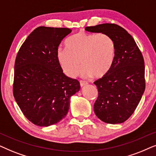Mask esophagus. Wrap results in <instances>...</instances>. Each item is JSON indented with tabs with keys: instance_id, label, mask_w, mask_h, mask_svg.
I'll return each mask as SVG.
<instances>
[{
	"instance_id": "esophagus-1",
	"label": "esophagus",
	"mask_w": 156,
	"mask_h": 156,
	"mask_svg": "<svg viewBox=\"0 0 156 156\" xmlns=\"http://www.w3.org/2000/svg\"><path fill=\"white\" fill-rule=\"evenodd\" d=\"M87 85V82L86 81H83V80H80V86L81 87H83L84 86H86Z\"/></svg>"
}]
</instances>
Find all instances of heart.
<instances>
[{
    "instance_id": "heart-1",
    "label": "heart",
    "mask_w": 156,
    "mask_h": 156,
    "mask_svg": "<svg viewBox=\"0 0 156 156\" xmlns=\"http://www.w3.org/2000/svg\"><path fill=\"white\" fill-rule=\"evenodd\" d=\"M66 48L58 51L57 58L63 72L75 77L80 66L83 77L101 78L113 68L115 51L113 41L104 34L79 32L65 43Z\"/></svg>"
}]
</instances>
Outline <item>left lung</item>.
<instances>
[{
	"label": "left lung",
	"mask_w": 156,
	"mask_h": 156,
	"mask_svg": "<svg viewBox=\"0 0 156 156\" xmlns=\"http://www.w3.org/2000/svg\"><path fill=\"white\" fill-rule=\"evenodd\" d=\"M85 29L106 35L115 45L113 68L94 82L98 90L94 104L95 115L107 123H123L133 113L146 88L142 53L133 38L118 25L103 23Z\"/></svg>",
	"instance_id": "8db88e82"
}]
</instances>
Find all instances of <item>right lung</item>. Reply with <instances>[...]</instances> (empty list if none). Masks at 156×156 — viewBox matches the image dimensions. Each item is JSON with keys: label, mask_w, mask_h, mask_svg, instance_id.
<instances>
[{"label": "right lung", "mask_w": 156, "mask_h": 156, "mask_svg": "<svg viewBox=\"0 0 156 156\" xmlns=\"http://www.w3.org/2000/svg\"><path fill=\"white\" fill-rule=\"evenodd\" d=\"M71 31L38 27L28 36L16 56L14 98L27 119L36 126L47 127L65 118L70 97L80 88L78 80L63 73L57 58L60 43Z\"/></svg>", "instance_id": "1"}]
</instances>
